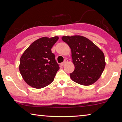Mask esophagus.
I'll list each match as a JSON object with an SVG mask.
<instances>
[{
	"label": "esophagus",
	"instance_id": "1",
	"mask_svg": "<svg viewBox=\"0 0 122 122\" xmlns=\"http://www.w3.org/2000/svg\"><path fill=\"white\" fill-rule=\"evenodd\" d=\"M68 62V60H65V61H64L63 62H62L61 63V66H64V65H65V64H66V63H67Z\"/></svg>",
	"mask_w": 122,
	"mask_h": 122
}]
</instances>
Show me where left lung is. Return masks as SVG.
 <instances>
[{"label": "left lung", "mask_w": 122, "mask_h": 122, "mask_svg": "<svg viewBox=\"0 0 122 122\" xmlns=\"http://www.w3.org/2000/svg\"><path fill=\"white\" fill-rule=\"evenodd\" d=\"M62 40L71 51L75 69L70 74L73 81L89 86L98 80L104 71L106 62L103 51L92 41L80 36H63Z\"/></svg>", "instance_id": "left-lung-1"}]
</instances>
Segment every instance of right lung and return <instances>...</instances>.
Listing matches in <instances>:
<instances>
[{
  "label": "right lung",
  "mask_w": 122,
  "mask_h": 122,
  "mask_svg": "<svg viewBox=\"0 0 122 122\" xmlns=\"http://www.w3.org/2000/svg\"><path fill=\"white\" fill-rule=\"evenodd\" d=\"M58 39V36L39 39L26 49L20 57L19 71L29 86L40 89L53 81L60 67L51 49Z\"/></svg>",
  "instance_id": "add662e5"
}]
</instances>
